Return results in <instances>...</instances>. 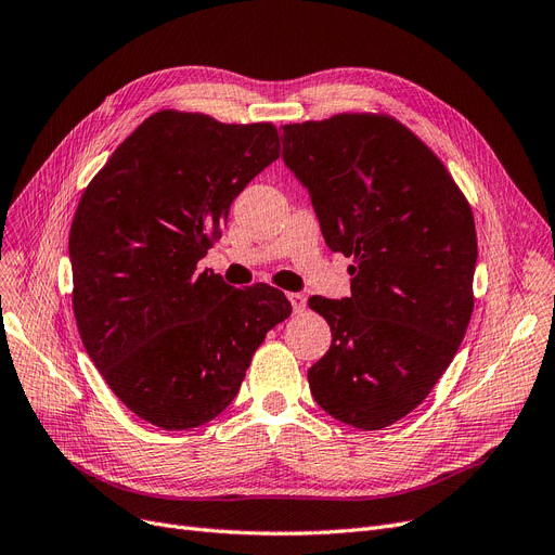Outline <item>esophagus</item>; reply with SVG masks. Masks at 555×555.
Here are the masks:
<instances>
[{"label": "esophagus", "instance_id": "esophagus-1", "mask_svg": "<svg viewBox=\"0 0 555 555\" xmlns=\"http://www.w3.org/2000/svg\"><path fill=\"white\" fill-rule=\"evenodd\" d=\"M288 299H291V304H293V309H295L297 313L306 309V297H304L301 293H288Z\"/></svg>", "mask_w": 555, "mask_h": 555}]
</instances>
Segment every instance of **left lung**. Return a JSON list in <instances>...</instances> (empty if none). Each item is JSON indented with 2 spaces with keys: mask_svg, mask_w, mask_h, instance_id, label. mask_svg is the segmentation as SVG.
<instances>
[{
  "mask_svg": "<svg viewBox=\"0 0 555 555\" xmlns=\"http://www.w3.org/2000/svg\"><path fill=\"white\" fill-rule=\"evenodd\" d=\"M283 162L311 194L330 249L352 258V297H311L332 347L315 402L359 429L404 418L460 350L474 313L476 221L443 162L388 114L283 126Z\"/></svg>",
  "mask_w": 555,
  "mask_h": 555,
  "instance_id": "1",
  "label": "left lung"
}]
</instances>
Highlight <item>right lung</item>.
Listing matches in <instances>:
<instances>
[{"mask_svg": "<svg viewBox=\"0 0 555 555\" xmlns=\"http://www.w3.org/2000/svg\"><path fill=\"white\" fill-rule=\"evenodd\" d=\"M276 157L272 122L162 109L79 198L68 251L81 343L114 396L162 429L219 416L267 332L293 313L272 285L231 288L196 267L233 198Z\"/></svg>", "mask_w": 555, "mask_h": 555, "instance_id": "1", "label": "right lung"}]
</instances>
